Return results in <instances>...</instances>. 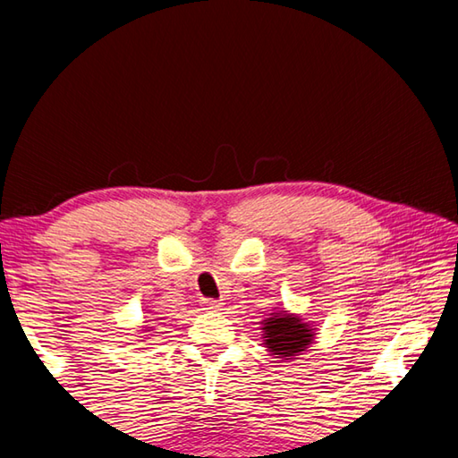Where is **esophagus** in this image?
I'll list each match as a JSON object with an SVG mask.
<instances>
[{"label":"esophagus","instance_id":"esophagus-1","mask_svg":"<svg viewBox=\"0 0 458 458\" xmlns=\"http://www.w3.org/2000/svg\"><path fill=\"white\" fill-rule=\"evenodd\" d=\"M220 307H222V303H218V301L204 299V309H208V311H218Z\"/></svg>","mask_w":458,"mask_h":458}]
</instances>
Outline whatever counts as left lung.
Instances as JSON below:
<instances>
[{"instance_id":"1","label":"left lung","mask_w":458,"mask_h":458,"mask_svg":"<svg viewBox=\"0 0 458 458\" xmlns=\"http://www.w3.org/2000/svg\"><path fill=\"white\" fill-rule=\"evenodd\" d=\"M262 325V341L267 352L281 360H294L315 341V327L301 315L289 311L270 313Z\"/></svg>"}]
</instances>
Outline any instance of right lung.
Instances as JSON below:
<instances>
[{
	"label": "right lung",
	"mask_w": 458,
	"mask_h": 458,
	"mask_svg": "<svg viewBox=\"0 0 458 458\" xmlns=\"http://www.w3.org/2000/svg\"><path fill=\"white\" fill-rule=\"evenodd\" d=\"M145 331H149V329H145Z\"/></svg>",
	"instance_id": "right-lung-1"
}]
</instances>
